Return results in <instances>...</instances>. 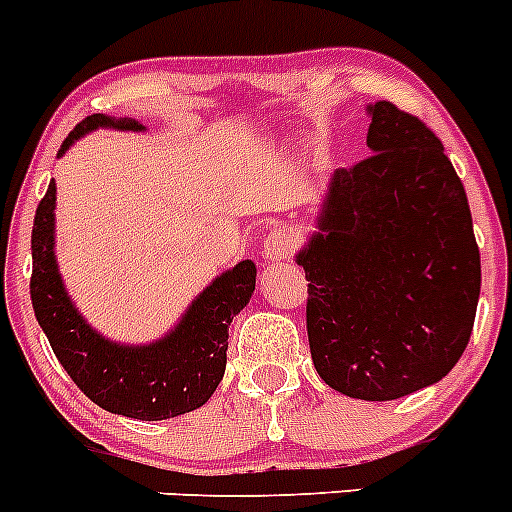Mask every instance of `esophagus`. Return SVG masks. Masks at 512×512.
<instances>
[{"label": "esophagus", "instance_id": "obj_1", "mask_svg": "<svg viewBox=\"0 0 512 512\" xmlns=\"http://www.w3.org/2000/svg\"><path fill=\"white\" fill-rule=\"evenodd\" d=\"M295 250V240L293 234H290L288 227L283 224H275V227L267 232L265 242H262V252H265L267 262H280L288 260Z\"/></svg>", "mask_w": 512, "mask_h": 512}]
</instances>
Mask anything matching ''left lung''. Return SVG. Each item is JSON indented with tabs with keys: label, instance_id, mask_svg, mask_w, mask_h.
Segmentation results:
<instances>
[{
	"label": "left lung",
	"instance_id": "left-lung-1",
	"mask_svg": "<svg viewBox=\"0 0 512 512\" xmlns=\"http://www.w3.org/2000/svg\"><path fill=\"white\" fill-rule=\"evenodd\" d=\"M366 111L371 156L331 176L295 262L315 371L353 399L389 401L437 384L465 353L480 250L442 141L389 100Z\"/></svg>",
	"mask_w": 512,
	"mask_h": 512
}]
</instances>
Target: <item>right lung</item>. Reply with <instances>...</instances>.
I'll return each instance as SVG.
<instances>
[{"mask_svg":"<svg viewBox=\"0 0 512 512\" xmlns=\"http://www.w3.org/2000/svg\"><path fill=\"white\" fill-rule=\"evenodd\" d=\"M95 128L143 131L146 126L93 113L70 131L57 156ZM55 191L50 181L35 214L30 295L62 369L100 409L143 422L179 417L207 404L227 366L229 323L255 293V262L242 260L217 275L159 341L143 346L108 341L90 328L62 285L55 260Z\"/></svg>","mask_w":512,"mask_h":512,"instance_id":"obj_1","label":"right lung"}]
</instances>
